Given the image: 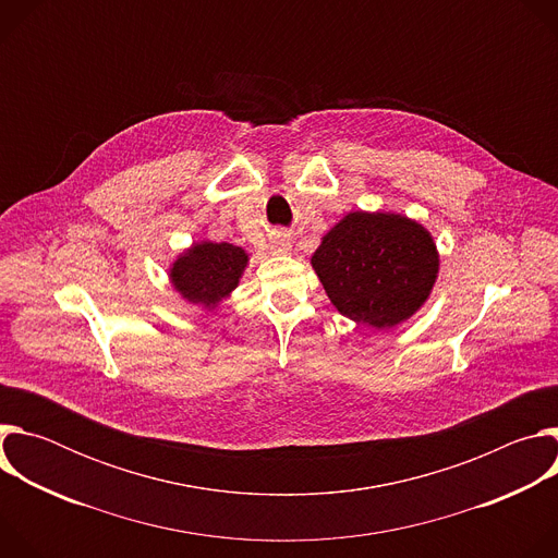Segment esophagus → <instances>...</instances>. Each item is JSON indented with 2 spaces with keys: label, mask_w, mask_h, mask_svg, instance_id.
<instances>
[{
  "label": "esophagus",
  "mask_w": 558,
  "mask_h": 558,
  "mask_svg": "<svg viewBox=\"0 0 558 558\" xmlns=\"http://www.w3.org/2000/svg\"><path fill=\"white\" fill-rule=\"evenodd\" d=\"M269 250H271V254H276V256L289 254V252H291V238H289L287 233H282V231L274 233V235L269 238Z\"/></svg>",
  "instance_id": "esophagus-1"
}]
</instances>
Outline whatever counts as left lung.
<instances>
[{"mask_svg":"<svg viewBox=\"0 0 558 558\" xmlns=\"http://www.w3.org/2000/svg\"><path fill=\"white\" fill-rule=\"evenodd\" d=\"M333 306L373 329L407 323L428 300L439 252L417 220L390 211H351L311 256Z\"/></svg>","mask_w":558,"mask_h":558,"instance_id":"obj_1","label":"left lung"}]
</instances>
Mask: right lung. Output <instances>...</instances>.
<instances>
[{
	"mask_svg": "<svg viewBox=\"0 0 558 558\" xmlns=\"http://www.w3.org/2000/svg\"><path fill=\"white\" fill-rule=\"evenodd\" d=\"M247 263L243 247L201 241L174 260L170 282L183 300L211 311L238 287Z\"/></svg>",
	"mask_w": 558,
	"mask_h": 558,
	"instance_id": "obj_1",
	"label": "right lung"
}]
</instances>
